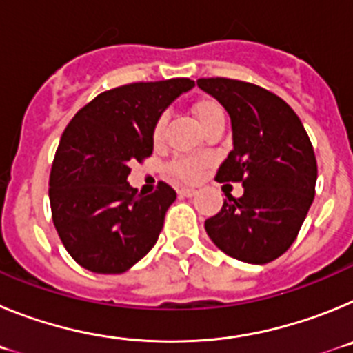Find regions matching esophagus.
<instances>
[{
	"instance_id": "esophagus-1",
	"label": "esophagus",
	"mask_w": 353,
	"mask_h": 353,
	"mask_svg": "<svg viewBox=\"0 0 353 353\" xmlns=\"http://www.w3.org/2000/svg\"><path fill=\"white\" fill-rule=\"evenodd\" d=\"M196 189H192V187H180L179 189V194L180 196H185V198H192V196H196Z\"/></svg>"
}]
</instances>
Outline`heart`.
Wrapping results in <instances>:
<instances>
[{"label":"heart","mask_w":353,"mask_h":353,"mask_svg":"<svg viewBox=\"0 0 353 353\" xmlns=\"http://www.w3.org/2000/svg\"><path fill=\"white\" fill-rule=\"evenodd\" d=\"M196 114V120L199 121L201 129H207L208 125H212L214 121H224V109L219 102L210 101H199L196 102L194 108H192ZM162 129H164V117H159L157 121H155L154 130H152V138H154L155 143L161 141L162 138ZM207 162L199 157H179L174 159L170 164V173L173 174L174 179L183 180V182H194L201 176L203 173Z\"/></svg>","instance_id":"1"}]
</instances>
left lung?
Segmentation results:
<instances>
[{
	"mask_svg": "<svg viewBox=\"0 0 353 353\" xmlns=\"http://www.w3.org/2000/svg\"><path fill=\"white\" fill-rule=\"evenodd\" d=\"M198 86L224 105L233 150L215 174L239 182L244 194H226L205 230L228 256L263 265L288 251L314 199L316 157L301 118L281 97L258 84L203 77Z\"/></svg>",
	"mask_w": 353,
	"mask_h": 353,
	"instance_id": "1",
	"label": "left lung"
}]
</instances>
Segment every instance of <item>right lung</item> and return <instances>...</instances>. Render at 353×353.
Wrapping results in <instances>:
<instances>
[{
    "instance_id": "add662e5",
    "label": "right lung",
    "mask_w": 353,
    "mask_h": 353,
    "mask_svg": "<svg viewBox=\"0 0 353 353\" xmlns=\"http://www.w3.org/2000/svg\"><path fill=\"white\" fill-rule=\"evenodd\" d=\"M194 86L187 77L102 92L72 118L52 161V223L74 260L95 274H121L159 239L176 199L166 182L143 194L127 182L130 164L154 152L155 121Z\"/></svg>"
}]
</instances>
